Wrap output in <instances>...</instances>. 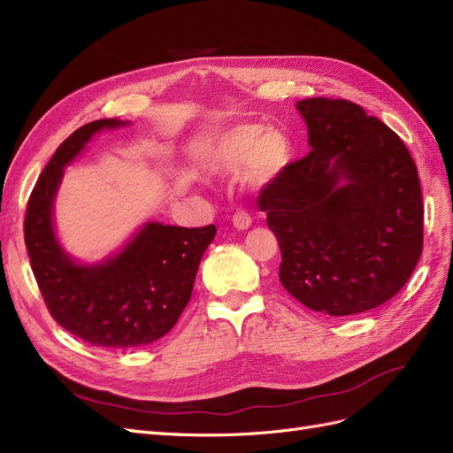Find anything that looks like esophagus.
Listing matches in <instances>:
<instances>
[{
    "label": "esophagus",
    "mask_w": 453,
    "mask_h": 453,
    "mask_svg": "<svg viewBox=\"0 0 453 453\" xmlns=\"http://www.w3.org/2000/svg\"><path fill=\"white\" fill-rule=\"evenodd\" d=\"M251 223H253L251 215L245 210H240L232 215V225H234L238 230H248L251 226Z\"/></svg>",
    "instance_id": "esophagus-1"
}]
</instances>
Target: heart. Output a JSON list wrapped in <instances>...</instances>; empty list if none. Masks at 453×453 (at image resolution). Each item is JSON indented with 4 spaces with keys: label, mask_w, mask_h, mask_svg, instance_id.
Listing matches in <instances>:
<instances>
[{
    "label": "heart",
    "mask_w": 453,
    "mask_h": 453,
    "mask_svg": "<svg viewBox=\"0 0 453 453\" xmlns=\"http://www.w3.org/2000/svg\"><path fill=\"white\" fill-rule=\"evenodd\" d=\"M291 160V145L285 135L257 122H242L213 135L200 149V168L215 175L242 170L243 180L265 187L285 172Z\"/></svg>",
    "instance_id": "obj_1"
}]
</instances>
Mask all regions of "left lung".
<instances>
[{"label": "left lung", "instance_id": "8db88e82", "mask_svg": "<svg viewBox=\"0 0 453 453\" xmlns=\"http://www.w3.org/2000/svg\"><path fill=\"white\" fill-rule=\"evenodd\" d=\"M296 109L311 150L258 195L280 243V281L313 311L378 308L403 289L423 251L416 162L357 104L308 98Z\"/></svg>", "mask_w": 453, "mask_h": 453}]
</instances>
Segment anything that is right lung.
Here are the masks:
<instances>
[{"label":"right lung","mask_w":453,"mask_h":453,"mask_svg":"<svg viewBox=\"0 0 453 453\" xmlns=\"http://www.w3.org/2000/svg\"><path fill=\"white\" fill-rule=\"evenodd\" d=\"M127 122L100 119L75 130L52 155L32 190L24 242L39 291L60 326L87 344L130 349L150 344L180 319L200 260L217 228L147 223L125 250L100 265H79L57 240L52 202L70 164L96 132Z\"/></svg>","instance_id":"1"}]
</instances>
